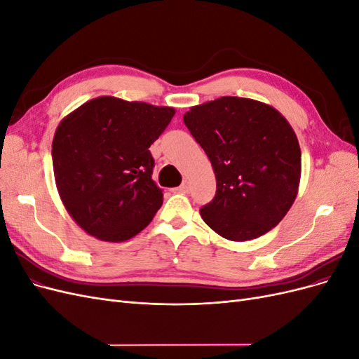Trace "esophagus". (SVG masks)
<instances>
[{
    "label": "esophagus",
    "instance_id": "esophagus-1",
    "mask_svg": "<svg viewBox=\"0 0 359 359\" xmlns=\"http://www.w3.org/2000/svg\"><path fill=\"white\" fill-rule=\"evenodd\" d=\"M178 191H182V193H189L190 191V182L186 180V181H184L182 184H181V186L178 187Z\"/></svg>",
    "mask_w": 359,
    "mask_h": 359
}]
</instances>
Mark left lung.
Instances as JSON below:
<instances>
[{
    "mask_svg": "<svg viewBox=\"0 0 359 359\" xmlns=\"http://www.w3.org/2000/svg\"><path fill=\"white\" fill-rule=\"evenodd\" d=\"M184 124L208 156L215 196L201 217L226 240L247 241L276 227L297 198L298 139L274 107L243 97L194 106Z\"/></svg>",
    "mask_w": 359,
    "mask_h": 359,
    "instance_id": "8db88e82",
    "label": "left lung"
}]
</instances>
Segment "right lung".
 <instances>
[{"label": "right lung", "mask_w": 359, "mask_h": 359, "mask_svg": "<svg viewBox=\"0 0 359 359\" xmlns=\"http://www.w3.org/2000/svg\"><path fill=\"white\" fill-rule=\"evenodd\" d=\"M175 109L99 97L58 126L52 163L61 201L85 232L121 243L137 235L163 203L153 181L151 144Z\"/></svg>", "instance_id": "obj_1"}]
</instances>
